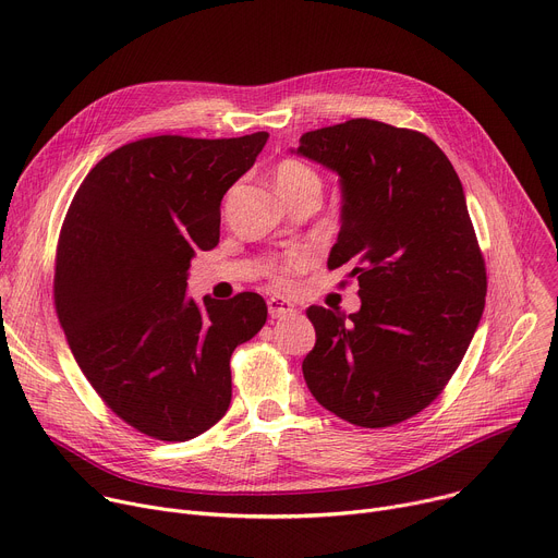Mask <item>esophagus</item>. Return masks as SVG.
<instances>
[{"label": "esophagus", "mask_w": 558, "mask_h": 558, "mask_svg": "<svg viewBox=\"0 0 558 558\" xmlns=\"http://www.w3.org/2000/svg\"><path fill=\"white\" fill-rule=\"evenodd\" d=\"M267 310H269L271 318H287V316H293V312H295L291 302L284 298H269Z\"/></svg>", "instance_id": "obj_1"}]
</instances>
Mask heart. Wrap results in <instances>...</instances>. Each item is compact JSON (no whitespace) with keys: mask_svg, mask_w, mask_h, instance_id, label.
Instances as JSON below:
<instances>
[{"mask_svg":"<svg viewBox=\"0 0 558 558\" xmlns=\"http://www.w3.org/2000/svg\"><path fill=\"white\" fill-rule=\"evenodd\" d=\"M274 178H276L278 191L282 193V197L289 202V205H295L298 199H305V197H320L323 193V180L318 171L300 160L278 162ZM314 260L316 256L312 248H293L269 267V280L276 289L289 291L295 284V278L300 274H305L314 265Z\"/></svg>","mask_w":558,"mask_h":558,"instance_id":"1","label":"heart"}]
</instances>
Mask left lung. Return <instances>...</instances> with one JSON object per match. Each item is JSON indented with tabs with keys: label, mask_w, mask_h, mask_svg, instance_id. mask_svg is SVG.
Instances as JSON below:
<instances>
[{
	"label": "left lung",
	"mask_w": 558,
	"mask_h": 558,
	"mask_svg": "<svg viewBox=\"0 0 558 558\" xmlns=\"http://www.w3.org/2000/svg\"><path fill=\"white\" fill-rule=\"evenodd\" d=\"M298 154L340 175L327 267L351 265L363 302L349 316L307 310L316 344L302 374L342 421L398 425L442 393L483 316L487 274L463 184L425 133L367 118L305 133Z\"/></svg>",
	"instance_id": "1"
}]
</instances>
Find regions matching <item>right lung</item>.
<instances>
[{
  "label": "right lung",
  "instance_id": "obj_1",
  "mask_svg": "<svg viewBox=\"0 0 558 558\" xmlns=\"http://www.w3.org/2000/svg\"><path fill=\"white\" fill-rule=\"evenodd\" d=\"M267 137L129 142L90 169L66 211L60 325L97 396L144 436L182 442L214 427L231 402V353L267 320L253 291L186 295L191 258L220 242V202Z\"/></svg>",
  "mask_w": 558,
  "mask_h": 558
}]
</instances>
